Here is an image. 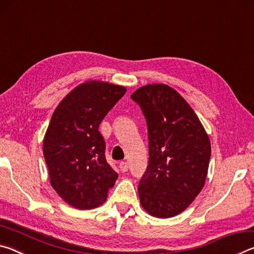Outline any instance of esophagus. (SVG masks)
I'll list each match as a JSON object with an SVG mask.
<instances>
[{"label":"esophagus","mask_w":254,"mask_h":254,"mask_svg":"<svg viewBox=\"0 0 254 254\" xmlns=\"http://www.w3.org/2000/svg\"><path fill=\"white\" fill-rule=\"evenodd\" d=\"M120 169H121L122 173H127V169H128V165H127V162H126V161H122L121 163H120Z\"/></svg>","instance_id":"obj_1"}]
</instances>
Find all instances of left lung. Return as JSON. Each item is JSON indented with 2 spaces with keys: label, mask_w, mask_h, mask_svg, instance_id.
<instances>
[{
  "label": "left lung",
  "mask_w": 254,
  "mask_h": 254,
  "mask_svg": "<svg viewBox=\"0 0 254 254\" xmlns=\"http://www.w3.org/2000/svg\"><path fill=\"white\" fill-rule=\"evenodd\" d=\"M131 98L148 127L149 163L137 187L140 203L152 216H175L204 187L210 159L208 135L188 103L169 86H143Z\"/></svg>",
  "instance_id": "1"
}]
</instances>
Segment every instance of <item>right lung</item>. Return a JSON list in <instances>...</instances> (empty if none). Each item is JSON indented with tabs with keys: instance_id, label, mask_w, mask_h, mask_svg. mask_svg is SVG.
<instances>
[{
	"instance_id": "add662e5",
	"label": "right lung",
	"mask_w": 254,
	"mask_h": 254,
	"mask_svg": "<svg viewBox=\"0 0 254 254\" xmlns=\"http://www.w3.org/2000/svg\"><path fill=\"white\" fill-rule=\"evenodd\" d=\"M123 86L86 81L59 103L44 140V156L51 186L75 208L104 203L118 174L105 158L98 131L105 115L126 94Z\"/></svg>"
}]
</instances>
